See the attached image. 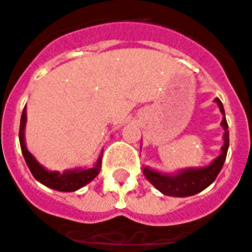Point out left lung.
Wrapping results in <instances>:
<instances>
[{"instance_id":"obj_1","label":"left lung","mask_w":252,"mask_h":252,"mask_svg":"<svg viewBox=\"0 0 252 252\" xmlns=\"http://www.w3.org/2000/svg\"><path fill=\"white\" fill-rule=\"evenodd\" d=\"M214 101L218 104V107L223 115L221 126L224 129V135H223L224 143L221 145V154L206 167L179 169L175 173H163L156 169L150 168V167H144L143 173L147 180L164 195L175 197L192 196L214 183L216 176L220 172L221 167L224 164L225 156H227L228 145H230V137H228V126H227V120H225L223 104L218 97Z\"/></svg>"}]
</instances>
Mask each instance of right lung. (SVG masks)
I'll use <instances>...</instances> for the list:
<instances>
[{
	"label": "right lung",
	"mask_w": 252,
	"mask_h": 252,
	"mask_svg": "<svg viewBox=\"0 0 252 252\" xmlns=\"http://www.w3.org/2000/svg\"><path fill=\"white\" fill-rule=\"evenodd\" d=\"M25 126H27V107L22 111L18 137H20V145H21L24 159L27 161L32 175L41 184L53 188L56 191H61V192H73V191H77L84 186L91 183L93 179L100 173L102 154L98 156L97 161L91 168L65 169L64 172H60V171H49L45 167H42L37 161L36 158L28 151L27 144H25Z\"/></svg>",
	"instance_id": "add662e5"
}]
</instances>
